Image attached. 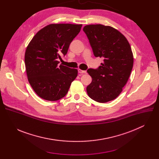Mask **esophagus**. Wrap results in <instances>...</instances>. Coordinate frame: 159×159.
<instances>
[{
  "instance_id": "esophagus-1",
  "label": "esophagus",
  "mask_w": 159,
  "mask_h": 159,
  "mask_svg": "<svg viewBox=\"0 0 159 159\" xmlns=\"http://www.w3.org/2000/svg\"><path fill=\"white\" fill-rule=\"evenodd\" d=\"M78 72H79V74H86V73H87L86 71L82 70H81V69H79V70H78Z\"/></svg>"
}]
</instances>
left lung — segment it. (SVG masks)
Listing matches in <instances>:
<instances>
[{
  "instance_id": "left-lung-1",
  "label": "left lung",
  "mask_w": 159,
  "mask_h": 159,
  "mask_svg": "<svg viewBox=\"0 0 159 159\" xmlns=\"http://www.w3.org/2000/svg\"><path fill=\"white\" fill-rule=\"evenodd\" d=\"M83 31L96 57L104 58L98 69H89L93 80L87 87L88 96L104 103L116 99L126 85L133 65L130 45L120 31L102 25H87Z\"/></svg>"
}]
</instances>
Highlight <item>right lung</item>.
I'll return each instance as SVG.
<instances>
[{
	"instance_id": "obj_1",
	"label": "right lung",
	"mask_w": 159,
	"mask_h": 159,
	"mask_svg": "<svg viewBox=\"0 0 159 159\" xmlns=\"http://www.w3.org/2000/svg\"><path fill=\"white\" fill-rule=\"evenodd\" d=\"M82 25L52 24L39 30L26 48L25 57L28 81L41 98L55 101L67 94L77 70L60 65Z\"/></svg>"
}]
</instances>
